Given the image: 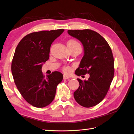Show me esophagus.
Returning a JSON list of instances; mask_svg holds the SVG:
<instances>
[{
    "label": "esophagus",
    "instance_id": "34e87169",
    "mask_svg": "<svg viewBox=\"0 0 134 134\" xmlns=\"http://www.w3.org/2000/svg\"><path fill=\"white\" fill-rule=\"evenodd\" d=\"M69 78V77H68V76H67L66 75H64V76H63L64 80H65V79H68Z\"/></svg>",
    "mask_w": 134,
    "mask_h": 134
}]
</instances>
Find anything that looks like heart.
Returning a JSON list of instances; mask_svg holds the SVG:
<instances>
[{
    "label": "heart",
    "instance_id": "b5f03b06",
    "mask_svg": "<svg viewBox=\"0 0 134 134\" xmlns=\"http://www.w3.org/2000/svg\"><path fill=\"white\" fill-rule=\"evenodd\" d=\"M67 46L73 47H79L82 49V47H81L80 43L78 42L77 41H76L75 40H73V39H71V40H69V41H68ZM63 70L64 72H65L66 73H68L70 72V68L69 67H67V66L64 67L63 68Z\"/></svg>",
    "mask_w": 134,
    "mask_h": 134
}]
</instances>
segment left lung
I'll return each instance as SVG.
<instances>
[{
    "instance_id": "obj_1",
    "label": "left lung",
    "mask_w": 134,
    "mask_h": 134,
    "mask_svg": "<svg viewBox=\"0 0 134 134\" xmlns=\"http://www.w3.org/2000/svg\"><path fill=\"white\" fill-rule=\"evenodd\" d=\"M68 33L83 46L84 55L75 74L90 75L87 81L77 79L80 86L74 92V99L82 107L95 106L106 96L113 79L114 61L111 49L105 39L95 31L69 30Z\"/></svg>"
}]
</instances>
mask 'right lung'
<instances>
[{"mask_svg": "<svg viewBox=\"0 0 134 134\" xmlns=\"http://www.w3.org/2000/svg\"><path fill=\"white\" fill-rule=\"evenodd\" d=\"M64 29L34 32L19 42L12 61L14 83L26 102L37 108L48 105L55 98L56 87L63 81L59 71L45 76L42 68L49 59L51 45Z\"/></svg>", "mask_w": 134, "mask_h": 134, "instance_id": "obj_1", "label": "right lung"}]
</instances>
